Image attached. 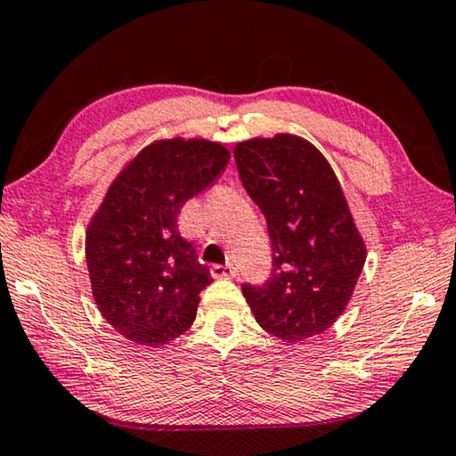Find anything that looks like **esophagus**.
I'll return each instance as SVG.
<instances>
[{
    "label": "esophagus",
    "instance_id": "esophagus-1",
    "mask_svg": "<svg viewBox=\"0 0 456 456\" xmlns=\"http://www.w3.org/2000/svg\"><path fill=\"white\" fill-rule=\"evenodd\" d=\"M211 273L213 277H235L237 269L233 265H213Z\"/></svg>",
    "mask_w": 456,
    "mask_h": 456
}]
</instances>
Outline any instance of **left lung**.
I'll return each mask as SVG.
<instances>
[{
  "mask_svg": "<svg viewBox=\"0 0 456 456\" xmlns=\"http://www.w3.org/2000/svg\"><path fill=\"white\" fill-rule=\"evenodd\" d=\"M233 154L273 249L269 280L243 283L247 304L283 342L322 334L346 310L366 261L334 168L310 141L288 133L237 142Z\"/></svg>",
  "mask_w": 456,
  "mask_h": 456,
  "instance_id": "8db88e82",
  "label": "left lung"
}]
</instances>
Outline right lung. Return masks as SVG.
Here are the masks:
<instances>
[{"label": "right lung", "instance_id": "1", "mask_svg": "<svg viewBox=\"0 0 456 456\" xmlns=\"http://www.w3.org/2000/svg\"><path fill=\"white\" fill-rule=\"evenodd\" d=\"M231 154L205 138L154 141L108 187L86 231L92 296L130 342L159 348L195 322L209 267L179 233L183 205L217 181Z\"/></svg>", "mask_w": 456, "mask_h": 456}]
</instances>
